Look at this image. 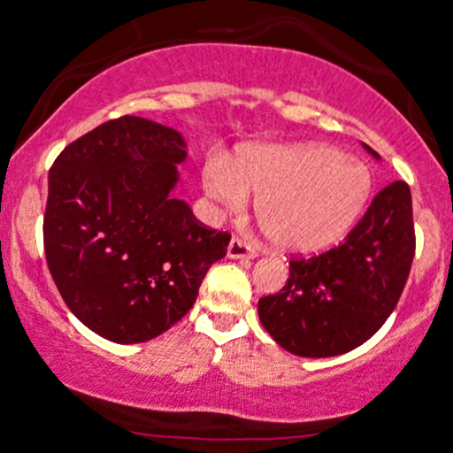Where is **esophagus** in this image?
<instances>
[{"label": "esophagus", "mask_w": 453, "mask_h": 453, "mask_svg": "<svg viewBox=\"0 0 453 453\" xmlns=\"http://www.w3.org/2000/svg\"><path fill=\"white\" fill-rule=\"evenodd\" d=\"M226 257H228V259L250 261V259L257 257V253H255V250L250 249V246L246 244V242L235 240V237H233V240L228 242V246H226Z\"/></svg>", "instance_id": "esophagus-1"}]
</instances>
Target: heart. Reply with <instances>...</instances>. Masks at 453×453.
<instances>
[{"mask_svg":"<svg viewBox=\"0 0 453 453\" xmlns=\"http://www.w3.org/2000/svg\"><path fill=\"white\" fill-rule=\"evenodd\" d=\"M211 200L240 211L255 196V216L288 253H314L353 225L371 189L360 163L316 143L246 148L235 163L213 157L203 174Z\"/></svg>","mask_w":453,"mask_h":453,"instance_id":"obj_1","label":"heart"}]
</instances>
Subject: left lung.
Returning <instances> with one entry per match:
<instances>
[{
    "mask_svg": "<svg viewBox=\"0 0 453 453\" xmlns=\"http://www.w3.org/2000/svg\"><path fill=\"white\" fill-rule=\"evenodd\" d=\"M362 146L381 161L372 148ZM412 259V196L403 180H395L372 198L342 244L311 259L290 261L286 286L259 298L261 325L295 356L353 351L393 314Z\"/></svg>",
    "mask_w": 453,
    "mask_h": 453,
    "instance_id": "left-lung-1",
    "label": "left lung"
}]
</instances>
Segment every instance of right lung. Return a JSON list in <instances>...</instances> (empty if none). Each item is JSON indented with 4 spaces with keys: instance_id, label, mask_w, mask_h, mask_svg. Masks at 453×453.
<instances>
[{
    "instance_id": "obj_1",
    "label": "right lung",
    "mask_w": 453,
    "mask_h": 453,
    "mask_svg": "<svg viewBox=\"0 0 453 453\" xmlns=\"http://www.w3.org/2000/svg\"><path fill=\"white\" fill-rule=\"evenodd\" d=\"M179 130L124 115L69 143L50 170L43 244L72 314L118 344L146 342L194 307L228 233L172 196L188 158Z\"/></svg>"
}]
</instances>
